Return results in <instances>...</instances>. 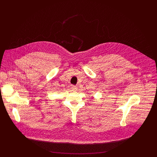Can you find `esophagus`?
I'll use <instances>...</instances> for the list:
<instances>
[{"label": "esophagus", "instance_id": "obj_1", "mask_svg": "<svg viewBox=\"0 0 157 157\" xmlns=\"http://www.w3.org/2000/svg\"><path fill=\"white\" fill-rule=\"evenodd\" d=\"M72 89H73V91H77L78 90V89H77V87L76 86H72Z\"/></svg>", "mask_w": 157, "mask_h": 157}]
</instances>
